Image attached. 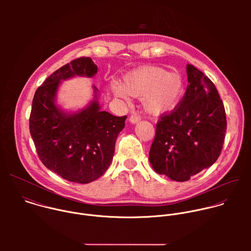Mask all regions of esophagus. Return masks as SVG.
Wrapping results in <instances>:
<instances>
[{
	"label": "esophagus",
	"instance_id": "1",
	"mask_svg": "<svg viewBox=\"0 0 251 251\" xmlns=\"http://www.w3.org/2000/svg\"><path fill=\"white\" fill-rule=\"evenodd\" d=\"M140 120H141L140 116L137 115L136 113H133V114L130 116V118H129V121H130L132 124H136V123H138Z\"/></svg>",
	"mask_w": 251,
	"mask_h": 251
}]
</instances>
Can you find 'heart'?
I'll return each mask as SVG.
<instances>
[{"instance_id": "obj_1", "label": "heart", "mask_w": 251, "mask_h": 251, "mask_svg": "<svg viewBox=\"0 0 251 251\" xmlns=\"http://www.w3.org/2000/svg\"><path fill=\"white\" fill-rule=\"evenodd\" d=\"M116 96L129 100L130 96L141 97L144 109L152 115L172 111L185 93L182 75L156 65L139 66L123 77L121 84L113 85Z\"/></svg>"}]
</instances>
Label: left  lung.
<instances>
[{"label":"left lung","mask_w":251,"mask_h":251,"mask_svg":"<svg viewBox=\"0 0 251 251\" xmlns=\"http://www.w3.org/2000/svg\"><path fill=\"white\" fill-rule=\"evenodd\" d=\"M189 85L176 108L161 117L149 153L154 171L186 182L221 155L226 131L223 100L201 70L187 64Z\"/></svg>","instance_id":"left-lung-1"}]
</instances>
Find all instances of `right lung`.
<instances>
[{"label":"right lung","instance_id":"obj_1","mask_svg":"<svg viewBox=\"0 0 251 251\" xmlns=\"http://www.w3.org/2000/svg\"><path fill=\"white\" fill-rule=\"evenodd\" d=\"M96 74L97 65L90 57L63 65L35 91L29 116V132L43 164L78 184L95 181L109 168L117 136L127 118L102 111L94 85L93 99L78 111L66 112L56 104L61 81Z\"/></svg>","mask_w":251,"mask_h":251}]
</instances>
